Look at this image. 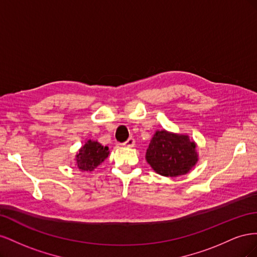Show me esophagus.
<instances>
[{"mask_svg":"<svg viewBox=\"0 0 257 257\" xmlns=\"http://www.w3.org/2000/svg\"><path fill=\"white\" fill-rule=\"evenodd\" d=\"M123 146L126 147V148H133L135 146V139L133 137L128 138L127 141L123 144Z\"/></svg>","mask_w":257,"mask_h":257,"instance_id":"obj_1","label":"esophagus"}]
</instances>
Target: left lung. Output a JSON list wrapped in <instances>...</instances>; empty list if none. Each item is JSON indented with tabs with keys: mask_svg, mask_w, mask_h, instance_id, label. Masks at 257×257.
<instances>
[{
	"mask_svg": "<svg viewBox=\"0 0 257 257\" xmlns=\"http://www.w3.org/2000/svg\"><path fill=\"white\" fill-rule=\"evenodd\" d=\"M146 161L161 176H183L198 162L197 146L189 135L155 131L146 152Z\"/></svg>",
	"mask_w": 257,
	"mask_h": 257,
	"instance_id": "left-lung-1",
	"label": "left lung"
}]
</instances>
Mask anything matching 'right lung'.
Returning a JSON list of instances; mask_svg holds the SVG:
<instances>
[{"mask_svg":"<svg viewBox=\"0 0 257 257\" xmlns=\"http://www.w3.org/2000/svg\"><path fill=\"white\" fill-rule=\"evenodd\" d=\"M110 151L97 141H87L75 157L76 167L81 172L91 173L108 158Z\"/></svg>","mask_w":257,"mask_h":257,"instance_id":"1","label":"right lung"}]
</instances>
